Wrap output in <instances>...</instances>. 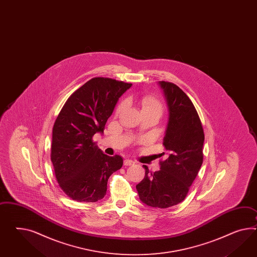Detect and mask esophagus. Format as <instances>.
I'll return each mask as SVG.
<instances>
[{
  "instance_id": "34e87169",
  "label": "esophagus",
  "mask_w": 257,
  "mask_h": 257,
  "mask_svg": "<svg viewBox=\"0 0 257 257\" xmlns=\"http://www.w3.org/2000/svg\"><path fill=\"white\" fill-rule=\"evenodd\" d=\"M133 165H135V162L133 161V160L130 159H125L124 160V166H133Z\"/></svg>"
}]
</instances>
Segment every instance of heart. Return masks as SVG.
Segmentation results:
<instances>
[{
	"label": "heart",
	"instance_id": "1",
	"mask_svg": "<svg viewBox=\"0 0 257 257\" xmlns=\"http://www.w3.org/2000/svg\"><path fill=\"white\" fill-rule=\"evenodd\" d=\"M129 102L134 101V98H128ZM138 104L140 106V109L142 114L143 113H149V112H155L158 113L160 116L162 115L163 110H164V106L162 102L160 101L159 99L153 95H145L143 97L140 98L139 100H137ZM125 104L122 102L118 104L116 108V115H119L120 113H122V111L124 110Z\"/></svg>",
	"mask_w": 257,
	"mask_h": 257
}]
</instances>
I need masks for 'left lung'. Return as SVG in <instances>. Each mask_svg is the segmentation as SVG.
I'll use <instances>...</instances> for the list:
<instances>
[{
    "label": "left lung",
    "mask_w": 257,
    "mask_h": 257,
    "mask_svg": "<svg viewBox=\"0 0 257 257\" xmlns=\"http://www.w3.org/2000/svg\"><path fill=\"white\" fill-rule=\"evenodd\" d=\"M159 84L169 109L163 143L167 159L160 161L159 171L153 173L143 166L145 178L136 187L143 203L166 208L181 203L187 196L203 163L205 136L198 113L187 94L176 84Z\"/></svg>",
    "instance_id": "obj_1"
}]
</instances>
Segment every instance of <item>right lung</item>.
<instances>
[{
	"label": "right lung",
	"mask_w": 257,
	"mask_h": 257,
	"mask_svg": "<svg viewBox=\"0 0 257 257\" xmlns=\"http://www.w3.org/2000/svg\"><path fill=\"white\" fill-rule=\"evenodd\" d=\"M131 83L93 77L71 94L56 118L50 159L63 193L77 202H96L107 181L122 167L119 155L108 156L93 142L103 133L114 107Z\"/></svg>",
	"instance_id": "1"
}]
</instances>
